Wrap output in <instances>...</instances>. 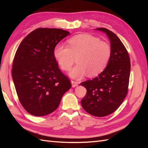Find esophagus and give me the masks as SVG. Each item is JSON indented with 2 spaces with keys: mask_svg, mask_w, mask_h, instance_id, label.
<instances>
[{
  "mask_svg": "<svg viewBox=\"0 0 148 148\" xmlns=\"http://www.w3.org/2000/svg\"><path fill=\"white\" fill-rule=\"evenodd\" d=\"M71 83H72V87H76L78 85V83L77 82V81H71Z\"/></svg>",
  "mask_w": 148,
  "mask_h": 148,
  "instance_id": "obj_1",
  "label": "esophagus"
}]
</instances>
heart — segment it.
Listing matches in <instances>:
<instances>
[{"instance_id":"obj_1","label":"heart","mask_w":148,"mask_h":148,"mask_svg":"<svg viewBox=\"0 0 148 148\" xmlns=\"http://www.w3.org/2000/svg\"><path fill=\"white\" fill-rule=\"evenodd\" d=\"M68 47L58 44L53 49V56L64 71H68L76 58L77 64L71 69L69 75L79 79L87 74L94 77L100 74L108 65L111 55L109 44L98 37L83 34L67 40Z\"/></svg>"}]
</instances>
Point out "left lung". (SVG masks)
<instances>
[{
	"instance_id": "8db88e82",
	"label": "left lung",
	"mask_w": 148,
	"mask_h": 148,
	"mask_svg": "<svg viewBox=\"0 0 148 148\" xmlns=\"http://www.w3.org/2000/svg\"><path fill=\"white\" fill-rule=\"evenodd\" d=\"M96 30L109 37L111 55L107 67L98 76L81 83L87 90L81 105L89 114L103 117L114 112L127 96L130 61L127 49L115 34L105 28Z\"/></svg>"
}]
</instances>
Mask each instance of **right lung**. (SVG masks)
Masks as SVG:
<instances>
[{
    "mask_svg": "<svg viewBox=\"0 0 148 148\" xmlns=\"http://www.w3.org/2000/svg\"><path fill=\"white\" fill-rule=\"evenodd\" d=\"M69 34L59 29L39 28L18 46L12 77L19 100L30 114L43 116L55 111L71 88L53 56L54 47Z\"/></svg>",
    "mask_w": 148,
    "mask_h": 148,
    "instance_id": "right-lung-1",
    "label": "right lung"
}]
</instances>
